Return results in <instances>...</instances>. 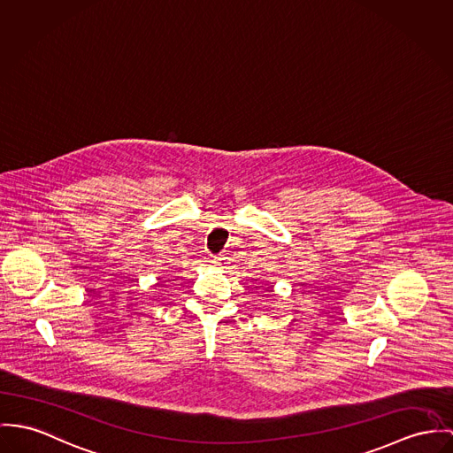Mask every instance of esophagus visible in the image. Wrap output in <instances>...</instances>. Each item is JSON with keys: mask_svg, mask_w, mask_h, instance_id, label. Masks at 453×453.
Masks as SVG:
<instances>
[{"mask_svg": "<svg viewBox=\"0 0 453 453\" xmlns=\"http://www.w3.org/2000/svg\"><path fill=\"white\" fill-rule=\"evenodd\" d=\"M213 264H215V265H220V264H222V258H220V257H213Z\"/></svg>", "mask_w": 453, "mask_h": 453, "instance_id": "34e87169", "label": "esophagus"}]
</instances>
